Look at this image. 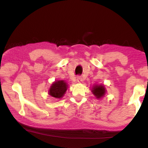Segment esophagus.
Masks as SVG:
<instances>
[{
	"label": "esophagus",
	"mask_w": 148,
	"mask_h": 148,
	"mask_svg": "<svg viewBox=\"0 0 148 148\" xmlns=\"http://www.w3.org/2000/svg\"><path fill=\"white\" fill-rule=\"evenodd\" d=\"M76 80H77V82H78V83H80V82H82V77H81V76H77Z\"/></svg>",
	"instance_id": "esophagus-1"
}]
</instances>
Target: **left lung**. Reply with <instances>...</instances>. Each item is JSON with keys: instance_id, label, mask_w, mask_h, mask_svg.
Segmentation results:
<instances>
[{"instance_id": "1", "label": "left lung", "mask_w": 148, "mask_h": 148, "mask_svg": "<svg viewBox=\"0 0 148 148\" xmlns=\"http://www.w3.org/2000/svg\"><path fill=\"white\" fill-rule=\"evenodd\" d=\"M92 93L97 99L103 98L106 92V89L103 84H95L91 89Z\"/></svg>"}]
</instances>
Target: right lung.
Masks as SVG:
<instances>
[{
	"instance_id": "1",
	"label": "right lung",
	"mask_w": 148,
	"mask_h": 148,
	"mask_svg": "<svg viewBox=\"0 0 148 148\" xmlns=\"http://www.w3.org/2000/svg\"><path fill=\"white\" fill-rule=\"evenodd\" d=\"M69 84L64 80H56L50 86L48 94L56 99H61L68 89Z\"/></svg>"
}]
</instances>
